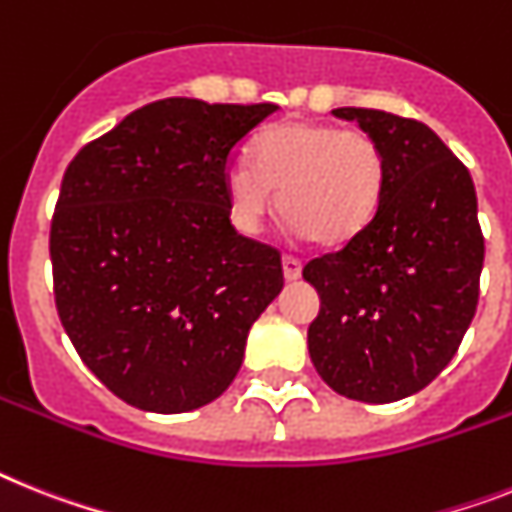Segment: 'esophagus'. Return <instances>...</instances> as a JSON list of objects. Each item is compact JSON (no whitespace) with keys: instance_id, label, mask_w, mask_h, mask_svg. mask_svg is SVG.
Listing matches in <instances>:
<instances>
[{"instance_id":"1","label":"esophagus","mask_w":512,"mask_h":512,"mask_svg":"<svg viewBox=\"0 0 512 512\" xmlns=\"http://www.w3.org/2000/svg\"><path fill=\"white\" fill-rule=\"evenodd\" d=\"M283 278H286V281H296V278H302V263H299L296 257H291V255L283 257Z\"/></svg>"}]
</instances>
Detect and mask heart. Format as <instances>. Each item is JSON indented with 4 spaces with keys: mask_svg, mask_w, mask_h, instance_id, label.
<instances>
[{
    "mask_svg": "<svg viewBox=\"0 0 512 512\" xmlns=\"http://www.w3.org/2000/svg\"><path fill=\"white\" fill-rule=\"evenodd\" d=\"M299 236L341 247L364 234L385 192V158L375 137L336 124L286 119L257 137L255 166L226 171L231 218L255 234L273 205Z\"/></svg>",
    "mask_w": 512,
    "mask_h": 512,
    "instance_id": "obj_1",
    "label": "heart"
}]
</instances>
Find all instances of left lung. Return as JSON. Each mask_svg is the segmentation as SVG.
Instances as JSON below:
<instances>
[{"label":"left lung","instance_id":"1","mask_svg":"<svg viewBox=\"0 0 512 512\" xmlns=\"http://www.w3.org/2000/svg\"><path fill=\"white\" fill-rule=\"evenodd\" d=\"M333 114L375 137L385 192L364 234L304 265L320 296L309 356L338 395L393 403L448 367L474 320L484 265L476 190L427 124L349 106Z\"/></svg>","mask_w":512,"mask_h":512}]
</instances>
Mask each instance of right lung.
Masks as SVG:
<instances>
[{"label":"right lung","instance_id":"obj_1","mask_svg":"<svg viewBox=\"0 0 512 512\" xmlns=\"http://www.w3.org/2000/svg\"><path fill=\"white\" fill-rule=\"evenodd\" d=\"M276 103L163 98L85 145L51 221L54 296L72 346L153 414L216 401L283 289L281 255L236 234L226 171Z\"/></svg>","mask_w":512,"mask_h":512}]
</instances>
